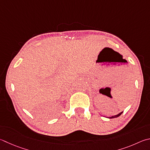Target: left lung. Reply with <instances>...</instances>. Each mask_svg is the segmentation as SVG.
<instances>
[{"instance_id":"8db88e82","label":"left lung","mask_w":150,"mask_h":150,"mask_svg":"<svg viewBox=\"0 0 150 150\" xmlns=\"http://www.w3.org/2000/svg\"><path fill=\"white\" fill-rule=\"evenodd\" d=\"M122 112H121L120 113H119L118 115H114V116H112V117H109L110 119H112V118H116V117H118L119 116H120L121 114H122Z\"/></svg>"}]
</instances>
